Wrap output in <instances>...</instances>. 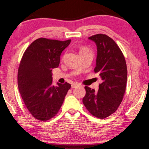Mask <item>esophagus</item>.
Returning <instances> with one entry per match:
<instances>
[{"label":"esophagus","instance_id":"34e87169","mask_svg":"<svg viewBox=\"0 0 149 149\" xmlns=\"http://www.w3.org/2000/svg\"><path fill=\"white\" fill-rule=\"evenodd\" d=\"M81 85L80 83H77V82H75L74 83L72 84V88H77V87Z\"/></svg>","mask_w":149,"mask_h":149}]
</instances>
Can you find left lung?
<instances>
[{"mask_svg":"<svg viewBox=\"0 0 149 149\" xmlns=\"http://www.w3.org/2000/svg\"><path fill=\"white\" fill-rule=\"evenodd\" d=\"M88 39L97 46L95 72L102 83L97 92L85 86L84 105L96 118L104 119L116 111L123 100L127 79V64L124 55L114 40L104 34H97Z\"/></svg>","mask_w":149,"mask_h":149,"instance_id":"obj_1","label":"left lung"}]
</instances>
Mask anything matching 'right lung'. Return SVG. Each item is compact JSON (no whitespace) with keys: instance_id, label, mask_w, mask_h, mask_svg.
I'll return each mask as SVG.
<instances>
[{"instance_id":"1","label":"right lung","mask_w":149,"mask_h":149,"mask_svg":"<svg viewBox=\"0 0 149 149\" xmlns=\"http://www.w3.org/2000/svg\"><path fill=\"white\" fill-rule=\"evenodd\" d=\"M71 40L39 38L26 49L18 70V86L26 107L35 118L45 121L57 114L71 84H52V69L59 65L62 52Z\"/></svg>"}]
</instances>
